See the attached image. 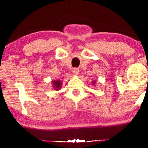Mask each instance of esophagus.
<instances>
[{
	"label": "esophagus",
	"mask_w": 148,
	"mask_h": 148,
	"mask_svg": "<svg viewBox=\"0 0 148 148\" xmlns=\"http://www.w3.org/2000/svg\"><path fill=\"white\" fill-rule=\"evenodd\" d=\"M79 73V69L77 68H74L73 70V74L74 75H77Z\"/></svg>",
	"instance_id": "1"
}]
</instances>
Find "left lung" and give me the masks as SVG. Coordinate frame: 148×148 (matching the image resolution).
Here are the masks:
<instances>
[{
    "label": "left lung",
    "instance_id": "1",
    "mask_svg": "<svg viewBox=\"0 0 148 148\" xmlns=\"http://www.w3.org/2000/svg\"><path fill=\"white\" fill-rule=\"evenodd\" d=\"M92 84H93V85L96 84V82H95V81H94V82H92Z\"/></svg>",
    "mask_w": 148,
    "mask_h": 148
}]
</instances>
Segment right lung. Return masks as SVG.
Returning a JSON list of instances; mask_svg holds the SVG:
<instances>
[{
  "label": "right lung",
  "mask_w": 148,
  "mask_h": 148,
  "mask_svg": "<svg viewBox=\"0 0 148 148\" xmlns=\"http://www.w3.org/2000/svg\"><path fill=\"white\" fill-rule=\"evenodd\" d=\"M52 87L56 91L59 90L62 87V82L60 80H54L52 82Z\"/></svg>",
  "instance_id": "right-lung-1"
}]
</instances>
